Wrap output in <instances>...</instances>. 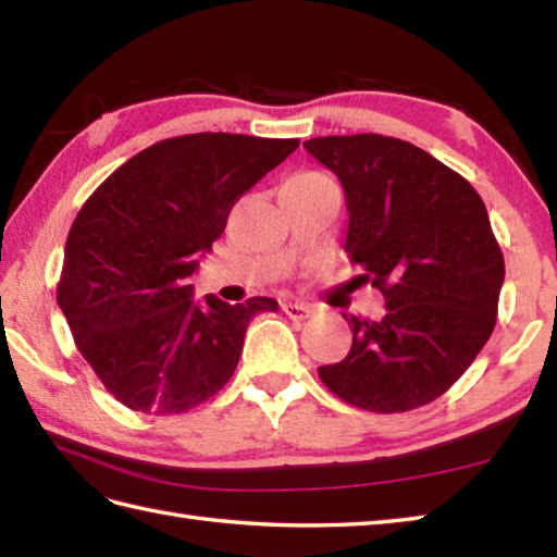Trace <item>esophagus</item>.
I'll use <instances>...</instances> for the list:
<instances>
[{"instance_id":"34e87169","label":"esophagus","mask_w":557,"mask_h":557,"mask_svg":"<svg viewBox=\"0 0 557 557\" xmlns=\"http://www.w3.org/2000/svg\"><path fill=\"white\" fill-rule=\"evenodd\" d=\"M282 311H285V315L294 318V321H304V318L311 315V306H306L301 301H285L282 304Z\"/></svg>"}]
</instances>
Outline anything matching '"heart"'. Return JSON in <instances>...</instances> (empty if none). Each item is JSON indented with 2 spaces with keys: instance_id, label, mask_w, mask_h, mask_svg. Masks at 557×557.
<instances>
[{
  "instance_id": "heart-1",
  "label": "heart",
  "mask_w": 557,
  "mask_h": 557,
  "mask_svg": "<svg viewBox=\"0 0 557 557\" xmlns=\"http://www.w3.org/2000/svg\"><path fill=\"white\" fill-rule=\"evenodd\" d=\"M292 180H309V182H313V180H327V176H323V174H315V172H304V174L292 176Z\"/></svg>"
}]
</instances>
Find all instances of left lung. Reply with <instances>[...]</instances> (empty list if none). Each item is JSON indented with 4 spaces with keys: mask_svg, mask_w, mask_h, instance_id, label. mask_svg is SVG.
<instances>
[{
    "mask_svg": "<svg viewBox=\"0 0 557 557\" xmlns=\"http://www.w3.org/2000/svg\"><path fill=\"white\" fill-rule=\"evenodd\" d=\"M304 148L345 188V251L383 292L381 321L345 315L351 349L318 375L359 409L397 413L453 387L486 345L505 260L488 210L465 176L381 134L323 136Z\"/></svg>",
    "mask_w": 557,
    "mask_h": 557,
    "instance_id": "1",
    "label": "left lung"
}]
</instances>
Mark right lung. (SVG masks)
<instances>
[{
	"instance_id": "1",
	"label": "right lung",
	"mask_w": 557,
	"mask_h": 557,
	"mask_svg": "<svg viewBox=\"0 0 557 557\" xmlns=\"http://www.w3.org/2000/svg\"><path fill=\"white\" fill-rule=\"evenodd\" d=\"M299 138L188 134L140 150L83 203L64 248L57 304L83 359L124 407L172 417L230 381L244 335L277 301L194 299L188 277L232 206Z\"/></svg>"
}]
</instances>
